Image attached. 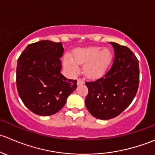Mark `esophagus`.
I'll return each mask as SVG.
<instances>
[{
    "mask_svg": "<svg viewBox=\"0 0 155 155\" xmlns=\"http://www.w3.org/2000/svg\"><path fill=\"white\" fill-rule=\"evenodd\" d=\"M77 84H78V85H80V84H84V81L82 79V78H78Z\"/></svg>",
    "mask_w": 155,
    "mask_h": 155,
    "instance_id": "esophagus-1",
    "label": "esophagus"
}]
</instances>
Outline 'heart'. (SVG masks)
Segmentation results:
<instances>
[{"mask_svg":"<svg viewBox=\"0 0 155 155\" xmlns=\"http://www.w3.org/2000/svg\"><path fill=\"white\" fill-rule=\"evenodd\" d=\"M112 55L108 49L92 47L79 49L74 53V58L68 54L65 56V66L71 72H77L79 65H84V72L89 77H96L105 71L109 66Z\"/></svg>","mask_w":155,"mask_h":155,"instance_id":"heart-1","label":"heart"}]
</instances>
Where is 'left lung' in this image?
<instances>
[{"mask_svg":"<svg viewBox=\"0 0 155 155\" xmlns=\"http://www.w3.org/2000/svg\"><path fill=\"white\" fill-rule=\"evenodd\" d=\"M114 50L112 65L103 77L87 81L85 105L96 118L108 120L118 116L130 105L139 83V60L125 46L111 42Z\"/></svg>","mask_w":155,"mask_h":155,"instance_id":"left-lung-1","label":"left lung"}]
</instances>
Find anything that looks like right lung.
Returning <instances> with one entry per match:
<instances>
[{"label": "right lung", "instance_id": "add662e5", "mask_svg": "<svg viewBox=\"0 0 155 155\" xmlns=\"http://www.w3.org/2000/svg\"><path fill=\"white\" fill-rule=\"evenodd\" d=\"M63 52L61 42L44 40L28 45L18 59V93L24 105L35 114H56L77 87L76 80L68 79L60 72Z\"/></svg>", "mask_w": 155, "mask_h": 155}]
</instances>
